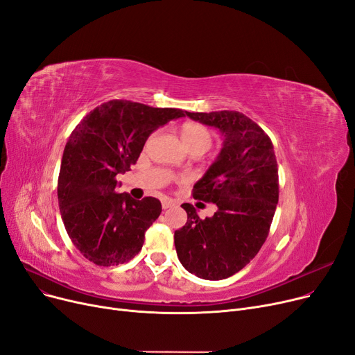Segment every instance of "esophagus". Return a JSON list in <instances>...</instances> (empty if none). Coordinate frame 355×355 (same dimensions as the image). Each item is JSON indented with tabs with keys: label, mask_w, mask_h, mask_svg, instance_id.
I'll use <instances>...</instances> for the list:
<instances>
[{
	"label": "esophagus",
	"mask_w": 355,
	"mask_h": 355,
	"mask_svg": "<svg viewBox=\"0 0 355 355\" xmlns=\"http://www.w3.org/2000/svg\"><path fill=\"white\" fill-rule=\"evenodd\" d=\"M173 206H175V202H174L173 200H170V198H164V200H162V209H164V210L171 209Z\"/></svg>",
	"instance_id": "obj_1"
}]
</instances>
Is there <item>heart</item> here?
Listing matches in <instances>:
<instances>
[{"label":"heart","mask_w":355,"mask_h":355,"mask_svg":"<svg viewBox=\"0 0 355 355\" xmlns=\"http://www.w3.org/2000/svg\"><path fill=\"white\" fill-rule=\"evenodd\" d=\"M180 137L185 149L200 148L204 153L211 145L210 130L200 123H184L180 129Z\"/></svg>","instance_id":"1"}]
</instances>
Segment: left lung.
Instances as JSON below:
<instances>
[{"mask_svg": "<svg viewBox=\"0 0 355 355\" xmlns=\"http://www.w3.org/2000/svg\"><path fill=\"white\" fill-rule=\"evenodd\" d=\"M217 128L225 142L211 166L193 189V197L213 202L217 211L200 218L182 204L187 223L174 233L181 265L207 281L243 269L265 243L279 200L277 162L265 130L236 110L185 112Z\"/></svg>", "mask_w": 355, "mask_h": 355, "instance_id": "left-lung-1", "label": "left lung"}]
</instances>
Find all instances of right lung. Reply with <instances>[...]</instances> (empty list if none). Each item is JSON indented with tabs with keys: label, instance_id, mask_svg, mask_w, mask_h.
Listing matches in <instances>:
<instances>
[{
	"label": "right lung",
	"instance_id": "obj_1",
	"mask_svg": "<svg viewBox=\"0 0 355 355\" xmlns=\"http://www.w3.org/2000/svg\"><path fill=\"white\" fill-rule=\"evenodd\" d=\"M182 116L181 109L114 99L90 110L73 129L60 165L59 207L73 245L92 263L122 265L142 249L161 202L115 193L116 175L137 164L155 129Z\"/></svg>",
	"mask_w": 355,
	"mask_h": 355
}]
</instances>
